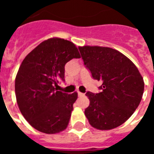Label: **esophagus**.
<instances>
[{"label":"esophagus","mask_w":154,"mask_h":154,"mask_svg":"<svg viewBox=\"0 0 154 154\" xmlns=\"http://www.w3.org/2000/svg\"><path fill=\"white\" fill-rule=\"evenodd\" d=\"M78 95L79 97H82V96H85V94L82 93V92H78Z\"/></svg>","instance_id":"obj_1"}]
</instances>
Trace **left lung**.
<instances>
[{
	"instance_id": "8db88e82",
	"label": "left lung",
	"mask_w": 154,
	"mask_h": 154,
	"mask_svg": "<svg viewBox=\"0 0 154 154\" xmlns=\"http://www.w3.org/2000/svg\"><path fill=\"white\" fill-rule=\"evenodd\" d=\"M92 78L103 84L101 92H86L89 106L85 115L92 127L112 130L133 115L142 99L144 82L133 62L117 50L108 47H79Z\"/></svg>"
}]
</instances>
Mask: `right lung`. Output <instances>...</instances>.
<instances>
[{"mask_svg": "<svg viewBox=\"0 0 154 154\" xmlns=\"http://www.w3.org/2000/svg\"><path fill=\"white\" fill-rule=\"evenodd\" d=\"M79 58L75 45L68 40L51 38L42 42L23 60L15 79V95L21 114L35 129L55 134L67 128L78 98L57 91L65 81V65Z\"/></svg>", "mask_w": 154, "mask_h": 154, "instance_id": "1", "label": "right lung"}]
</instances>
